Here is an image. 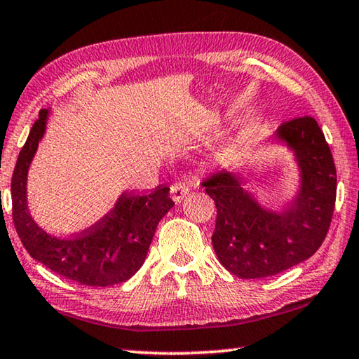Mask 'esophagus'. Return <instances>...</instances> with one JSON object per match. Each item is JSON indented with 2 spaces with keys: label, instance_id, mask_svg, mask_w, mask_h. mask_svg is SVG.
<instances>
[{
  "label": "esophagus",
  "instance_id": "1",
  "mask_svg": "<svg viewBox=\"0 0 359 359\" xmlns=\"http://www.w3.org/2000/svg\"><path fill=\"white\" fill-rule=\"evenodd\" d=\"M190 190L185 182H175V184L171 187V196L175 203H180L182 199L185 198V194Z\"/></svg>",
  "mask_w": 359,
  "mask_h": 359
}]
</instances>
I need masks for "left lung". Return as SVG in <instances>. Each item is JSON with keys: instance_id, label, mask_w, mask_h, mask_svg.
I'll return each instance as SVG.
<instances>
[{"instance_id": "obj_1", "label": "left lung", "mask_w": 359, "mask_h": 359, "mask_svg": "<svg viewBox=\"0 0 359 359\" xmlns=\"http://www.w3.org/2000/svg\"><path fill=\"white\" fill-rule=\"evenodd\" d=\"M277 136L294 149L302 171L301 191L288 209H263L233 174H209L201 184L217 208L212 245L220 263L241 278L276 276L311 258L336 208V165L317 120L302 115L283 121Z\"/></svg>"}]
</instances>
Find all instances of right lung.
<instances>
[{
	"label": "right lung",
	"mask_w": 359,
	"mask_h": 359,
	"mask_svg": "<svg viewBox=\"0 0 359 359\" xmlns=\"http://www.w3.org/2000/svg\"><path fill=\"white\" fill-rule=\"evenodd\" d=\"M46 118L44 109L20 150L11 180L12 220L23 247L48 269L77 283L111 287L128 280L147 257L158 223L174 205L169 187L123 193L101 222L81 234L57 238L46 233L33 222L27 208V172L44 135Z\"/></svg>",
	"instance_id": "add662e5"
}]
</instances>
